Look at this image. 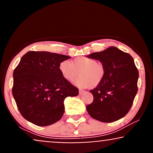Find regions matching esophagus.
Listing matches in <instances>:
<instances>
[{
  "label": "esophagus",
  "mask_w": 153,
  "mask_h": 153,
  "mask_svg": "<svg viewBox=\"0 0 153 153\" xmlns=\"http://www.w3.org/2000/svg\"><path fill=\"white\" fill-rule=\"evenodd\" d=\"M79 93L80 95H82V94H83L84 93V91L81 90V89H79Z\"/></svg>",
  "instance_id": "obj_1"
}]
</instances>
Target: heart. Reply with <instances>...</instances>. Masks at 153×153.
Wrapping results in <instances>:
<instances>
[{"mask_svg":"<svg viewBox=\"0 0 153 153\" xmlns=\"http://www.w3.org/2000/svg\"><path fill=\"white\" fill-rule=\"evenodd\" d=\"M59 69L62 76L69 82H72L79 75L76 84L80 88H94L102 83L105 76V68L101 63L88 57H78L72 63L62 61Z\"/></svg>","mask_w":153,"mask_h":153,"instance_id":"obj_1","label":"heart"}]
</instances>
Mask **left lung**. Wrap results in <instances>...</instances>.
I'll return each mask as SVG.
<instances>
[{"mask_svg": "<svg viewBox=\"0 0 153 153\" xmlns=\"http://www.w3.org/2000/svg\"><path fill=\"white\" fill-rule=\"evenodd\" d=\"M87 57L99 60L105 68V79L90 91L94 100L87 106L89 114L102 123H112L124 117L137 92L139 73L133 58L114 46Z\"/></svg>", "mask_w": 153, "mask_h": 153, "instance_id": "left-lung-1", "label": "left lung"}]
</instances>
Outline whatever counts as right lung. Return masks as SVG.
I'll use <instances>...</instances> for the list:
<instances>
[{
    "mask_svg": "<svg viewBox=\"0 0 153 153\" xmlns=\"http://www.w3.org/2000/svg\"><path fill=\"white\" fill-rule=\"evenodd\" d=\"M71 57L48 51H28L14 69L12 93L21 115L38 126L56 123L64 102L79 90L62 76L59 65Z\"/></svg>",
    "mask_w": 153,
    "mask_h": 153,
    "instance_id": "right-lung-1",
    "label": "right lung"
}]
</instances>
